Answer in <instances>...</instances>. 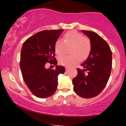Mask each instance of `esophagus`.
Masks as SVG:
<instances>
[{
	"label": "esophagus",
	"instance_id": "1",
	"mask_svg": "<svg viewBox=\"0 0 126 126\" xmlns=\"http://www.w3.org/2000/svg\"><path fill=\"white\" fill-rule=\"evenodd\" d=\"M66 71H67V70H68V69H69V68L67 67H66Z\"/></svg>",
	"mask_w": 126,
	"mask_h": 126
}]
</instances>
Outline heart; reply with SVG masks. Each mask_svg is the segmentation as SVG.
I'll list each match as a JSON object with an SVG mask.
<instances>
[{
	"label": "heart",
	"mask_w": 126,
	"mask_h": 126,
	"mask_svg": "<svg viewBox=\"0 0 126 126\" xmlns=\"http://www.w3.org/2000/svg\"><path fill=\"white\" fill-rule=\"evenodd\" d=\"M62 41L58 39L55 42V53L60 56L64 53L65 47H70V56H64L59 58V63L61 65L70 67L76 64L79 60H85L89 56L92 49V44L89 39L85 38L82 34L75 30L66 33Z\"/></svg>",
	"instance_id": "obj_1"
}]
</instances>
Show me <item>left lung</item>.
Here are the masks:
<instances>
[{"instance_id": "left-lung-1", "label": "left lung", "mask_w": 126, "mask_h": 126, "mask_svg": "<svg viewBox=\"0 0 126 126\" xmlns=\"http://www.w3.org/2000/svg\"><path fill=\"white\" fill-rule=\"evenodd\" d=\"M90 40L92 49L87 59L77 69L72 80L75 92L83 98L97 96L108 81L112 69V51L108 43L95 32L82 30Z\"/></svg>"}]
</instances>
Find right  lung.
Here are the masks:
<instances>
[{"label":"right lung","mask_w":126,"mask_h":126,"mask_svg":"<svg viewBox=\"0 0 126 126\" xmlns=\"http://www.w3.org/2000/svg\"><path fill=\"white\" fill-rule=\"evenodd\" d=\"M63 31L39 32L27 39L22 47L20 66L23 78L30 92L39 98L53 94L58 85V75L65 72L64 66L57 65L54 48L55 42ZM47 63L56 65V69H46Z\"/></svg>","instance_id":"add662e5"}]
</instances>
